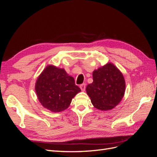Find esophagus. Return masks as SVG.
<instances>
[{"label": "esophagus", "mask_w": 157, "mask_h": 157, "mask_svg": "<svg viewBox=\"0 0 157 157\" xmlns=\"http://www.w3.org/2000/svg\"><path fill=\"white\" fill-rule=\"evenodd\" d=\"M80 89H81L82 91H84L85 89H86V84L83 83L82 84H80Z\"/></svg>", "instance_id": "1"}]
</instances>
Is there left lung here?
Instances as JSON below:
<instances>
[{"instance_id":"8db88e82","label":"left lung","mask_w":157,"mask_h":157,"mask_svg":"<svg viewBox=\"0 0 157 157\" xmlns=\"http://www.w3.org/2000/svg\"><path fill=\"white\" fill-rule=\"evenodd\" d=\"M93 82L86 86V93L93 105L108 111L121 102L125 92V80L115 65L108 63L93 72Z\"/></svg>"}]
</instances>
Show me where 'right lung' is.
I'll return each mask as SVG.
<instances>
[{
	"instance_id": "add662e5",
	"label": "right lung",
	"mask_w": 157,
	"mask_h": 157,
	"mask_svg": "<svg viewBox=\"0 0 157 157\" xmlns=\"http://www.w3.org/2000/svg\"><path fill=\"white\" fill-rule=\"evenodd\" d=\"M35 91L41 105L54 112L68 108L72 99L80 92L73 77L64 69L48 65L38 77Z\"/></svg>"
}]
</instances>
